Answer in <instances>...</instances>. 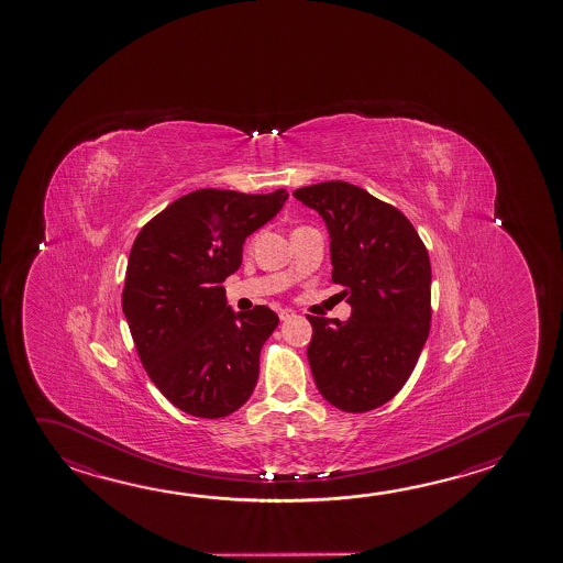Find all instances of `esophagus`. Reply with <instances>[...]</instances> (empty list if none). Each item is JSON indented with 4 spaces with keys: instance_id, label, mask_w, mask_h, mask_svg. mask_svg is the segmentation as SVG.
Segmentation results:
<instances>
[{
    "instance_id": "obj_1",
    "label": "esophagus",
    "mask_w": 563,
    "mask_h": 563,
    "mask_svg": "<svg viewBox=\"0 0 563 563\" xmlns=\"http://www.w3.org/2000/svg\"><path fill=\"white\" fill-rule=\"evenodd\" d=\"M292 316H295V312H292L290 308H280V310H278V318H280V320H288V318H292Z\"/></svg>"
}]
</instances>
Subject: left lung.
<instances>
[{
    "label": "left lung",
    "instance_id": "8db88e82",
    "mask_svg": "<svg viewBox=\"0 0 563 563\" xmlns=\"http://www.w3.org/2000/svg\"><path fill=\"white\" fill-rule=\"evenodd\" d=\"M324 219L332 283L352 316H308L306 350L325 401L365 413L394 397L413 372L431 324V263L423 241L399 209L347 181L292 194Z\"/></svg>",
    "mask_w": 563,
    "mask_h": 563
}]
</instances>
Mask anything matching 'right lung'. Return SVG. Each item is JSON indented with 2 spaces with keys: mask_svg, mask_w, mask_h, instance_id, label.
I'll return each mask as SVG.
<instances>
[{
  "mask_svg": "<svg viewBox=\"0 0 563 563\" xmlns=\"http://www.w3.org/2000/svg\"><path fill=\"white\" fill-rule=\"evenodd\" d=\"M288 194L198 189L148 221L132 245L122 310L150 379L181 411L219 419L247 401L258 355L278 325L267 306L235 312L223 283L245 239Z\"/></svg>",
  "mask_w": 563,
  "mask_h": 563,
  "instance_id": "add662e5",
  "label": "right lung"
}]
</instances>
